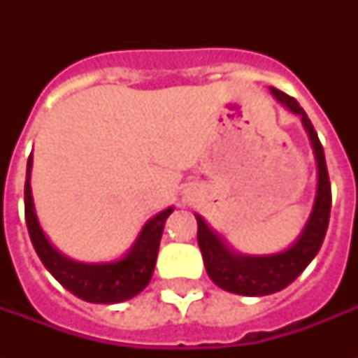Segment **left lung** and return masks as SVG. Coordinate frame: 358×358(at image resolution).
Listing matches in <instances>:
<instances>
[{
	"label": "left lung",
	"mask_w": 358,
	"mask_h": 358,
	"mask_svg": "<svg viewBox=\"0 0 358 358\" xmlns=\"http://www.w3.org/2000/svg\"><path fill=\"white\" fill-rule=\"evenodd\" d=\"M269 91L284 108H288L292 113L299 115L306 134H308V139H310L314 157H316V199H314V208H312L305 229L299 238L295 239L294 245L286 250H280L275 255L249 256L239 255L230 249L229 245L208 227V223L201 215H195L196 224H199L196 239H199L202 260H204V267H206L210 278L219 288L227 289L230 294L249 295V297L275 294L294 282L317 255L325 232H327L329 215H331V182H329L323 146L317 139L316 129L312 126L310 119L306 117L305 109L301 108L295 98L288 96L286 92L278 91L275 87H271Z\"/></svg>",
	"instance_id": "left-lung-1"
}]
</instances>
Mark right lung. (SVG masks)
<instances>
[{"label": "right lung", "mask_w": 358, "mask_h": 358, "mask_svg": "<svg viewBox=\"0 0 358 358\" xmlns=\"http://www.w3.org/2000/svg\"><path fill=\"white\" fill-rule=\"evenodd\" d=\"M31 167H33V154L27 159V174H25V223L29 230L31 243L48 271L70 294L87 303L113 305L141 294L150 282L152 273L156 267L163 227L174 208H167L154 215L150 221H146L128 255L122 256L120 260L102 262V264H83V262L70 260L50 243V239L38 224L33 195H31Z\"/></svg>", "instance_id": "add662e5"}]
</instances>
